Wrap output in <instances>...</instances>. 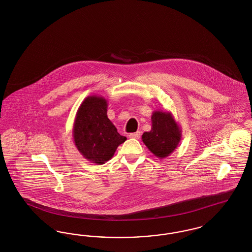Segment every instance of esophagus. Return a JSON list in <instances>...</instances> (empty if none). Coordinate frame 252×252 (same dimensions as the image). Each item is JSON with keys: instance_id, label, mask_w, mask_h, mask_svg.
<instances>
[{"instance_id": "34e87169", "label": "esophagus", "mask_w": 252, "mask_h": 252, "mask_svg": "<svg viewBox=\"0 0 252 252\" xmlns=\"http://www.w3.org/2000/svg\"><path fill=\"white\" fill-rule=\"evenodd\" d=\"M128 137L131 138V139H140V137H141V132L137 131L135 132V133H130V134L128 135Z\"/></svg>"}]
</instances>
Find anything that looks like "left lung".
<instances>
[{
  "label": "left lung",
  "instance_id": "1",
  "mask_svg": "<svg viewBox=\"0 0 252 252\" xmlns=\"http://www.w3.org/2000/svg\"><path fill=\"white\" fill-rule=\"evenodd\" d=\"M151 130L144 132L142 140L159 158L172 154L181 140V128L171 112L155 110L151 116Z\"/></svg>",
  "mask_w": 252,
  "mask_h": 252
}]
</instances>
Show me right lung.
<instances>
[{
	"label": "right lung",
	"mask_w": 252,
	"mask_h": 252,
	"mask_svg": "<svg viewBox=\"0 0 252 252\" xmlns=\"http://www.w3.org/2000/svg\"><path fill=\"white\" fill-rule=\"evenodd\" d=\"M107 112L108 102L103 96H88L77 109L73 122V143L85 158L96 164L109 160L126 140L117 132Z\"/></svg>",
	"instance_id": "1"
}]
</instances>
